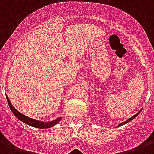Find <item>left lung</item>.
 Wrapping results in <instances>:
<instances>
[{"label": "left lung", "instance_id": "left-lung-1", "mask_svg": "<svg viewBox=\"0 0 154 154\" xmlns=\"http://www.w3.org/2000/svg\"><path fill=\"white\" fill-rule=\"evenodd\" d=\"M139 113H140V111L138 112V113H137V114H135L134 116L131 117L130 119H127L126 121H125V122H122V123H120V124H119V126H122V125H125V124H126V123H127V122H130V121H131V120H133V119H135V118H136V117H137V115H138V114H139Z\"/></svg>", "mask_w": 154, "mask_h": 154}]
</instances>
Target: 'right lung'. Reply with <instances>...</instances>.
I'll list each match as a JSON object with an SVG mask.
<instances>
[{
	"mask_svg": "<svg viewBox=\"0 0 154 154\" xmlns=\"http://www.w3.org/2000/svg\"><path fill=\"white\" fill-rule=\"evenodd\" d=\"M6 98H7V101H8L9 108H10V110H12V112L13 113V114H14L15 116L17 117L19 120H20V121L23 122L24 123L28 125V126H33V127L35 128H39V129H47V128H51L52 127V126H55V125H56V124L61 120V119H62V117H60V118H57V119L53 120V121H50L48 122L38 121V120H35V119H31V118H28V117L25 116V115H24L23 114H21L20 112H19L17 110H16L14 106L11 104V102L9 101V98H8L7 95H6Z\"/></svg>",
	"mask_w": 154,
	"mask_h": 154,
	"instance_id": "obj_1",
	"label": "right lung"
}]
</instances>
